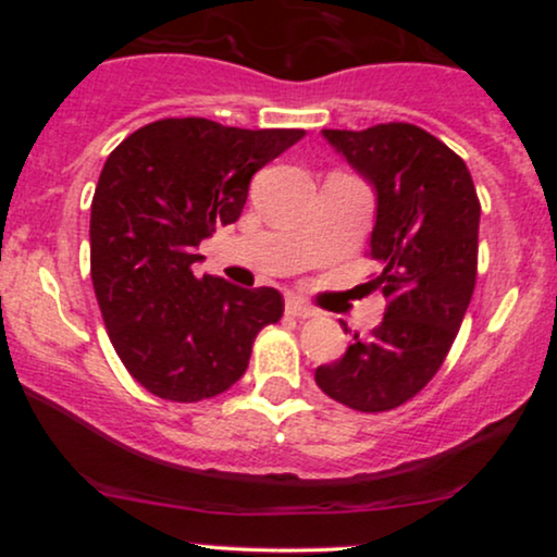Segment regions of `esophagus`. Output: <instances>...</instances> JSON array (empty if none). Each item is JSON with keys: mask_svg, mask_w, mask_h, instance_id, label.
Returning <instances> with one entry per match:
<instances>
[{"mask_svg": "<svg viewBox=\"0 0 557 557\" xmlns=\"http://www.w3.org/2000/svg\"><path fill=\"white\" fill-rule=\"evenodd\" d=\"M285 309H287V314H293V317H298V319H309V317L317 314V311L311 309L309 304H304V300H300L298 296H287Z\"/></svg>", "mask_w": 557, "mask_h": 557, "instance_id": "34e87169", "label": "esophagus"}]
</instances>
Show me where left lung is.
Here are the masks:
<instances>
[{
	"label": "left lung",
	"mask_w": 557,
	"mask_h": 557,
	"mask_svg": "<svg viewBox=\"0 0 557 557\" xmlns=\"http://www.w3.org/2000/svg\"><path fill=\"white\" fill-rule=\"evenodd\" d=\"M322 136L374 190L369 248L382 272L372 287L387 309L314 380L343 406L389 411L437 374L461 330L476 283L479 198L463 159L417 125Z\"/></svg>",
	"instance_id": "8db88e82"
}]
</instances>
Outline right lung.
<instances>
[{
  "label": "right lung",
  "mask_w": 557,
  "mask_h": 557,
  "mask_svg": "<svg viewBox=\"0 0 557 557\" xmlns=\"http://www.w3.org/2000/svg\"><path fill=\"white\" fill-rule=\"evenodd\" d=\"M304 131H243L203 117L157 120L107 157L91 203V280L133 380L164 400L225 393L253 337L283 317L274 287L196 277L198 243L233 225L251 177Z\"/></svg>",
  "instance_id": "right-lung-1"
}]
</instances>
